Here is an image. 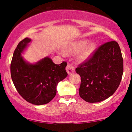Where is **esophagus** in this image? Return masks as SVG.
<instances>
[{
    "label": "esophagus",
    "instance_id": "1",
    "mask_svg": "<svg viewBox=\"0 0 132 132\" xmlns=\"http://www.w3.org/2000/svg\"><path fill=\"white\" fill-rule=\"evenodd\" d=\"M66 71H67V72L68 74H71L72 73V72H74L75 71V66H73V64H72L71 63H68L67 66H66Z\"/></svg>",
    "mask_w": 132,
    "mask_h": 132
}]
</instances>
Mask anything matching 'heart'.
<instances>
[{
  "instance_id": "heart-1",
  "label": "heart",
  "mask_w": 132,
  "mask_h": 132,
  "mask_svg": "<svg viewBox=\"0 0 132 132\" xmlns=\"http://www.w3.org/2000/svg\"><path fill=\"white\" fill-rule=\"evenodd\" d=\"M88 41L86 40L77 41L71 44L66 49V53L68 54H73L80 51L78 53V59L81 61L87 60L95 48V44L93 42L87 43Z\"/></svg>"
}]
</instances>
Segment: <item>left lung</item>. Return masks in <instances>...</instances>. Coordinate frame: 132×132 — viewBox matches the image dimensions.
<instances>
[{
    "mask_svg": "<svg viewBox=\"0 0 132 132\" xmlns=\"http://www.w3.org/2000/svg\"><path fill=\"white\" fill-rule=\"evenodd\" d=\"M78 66L76 72L81 78L80 97L87 102L104 101L116 91L123 75V60L119 44L116 41L104 43Z\"/></svg>",
    "mask_w": 132,
    "mask_h": 132,
    "instance_id": "1",
    "label": "left lung"
}]
</instances>
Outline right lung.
Listing matches in <instances>:
<instances>
[{
    "mask_svg": "<svg viewBox=\"0 0 132 132\" xmlns=\"http://www.w3.org/2000/svg\"><path fill=\"white\" fill-rule=\"evenodd\" d=\"M30 42L31 39L25 38L18 44L12 59L10 74L16 90L25 101L43 105L53 99L57 83L68 76L67 63L56 64L48 57L34 64L27 63L21 53Z\"/></svg>",
    "mask_w": 132,
    "mask_h": 132,
    "instance_id": "right-lung-1",
    "label": "right lung"
}]
</instances>
